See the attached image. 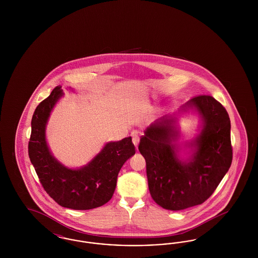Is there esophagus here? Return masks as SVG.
I'll use <instances>...</instances> for the list:
<instances>
[{"mask_svg": "<svg viewBox=\"0 0 258 258\" xmlns=\"http://www.w3.org/2000/svg\"><path fill=\"white\" fill-rule=\"evenodd\" d=\"M133 142H134L135 147L137 148L138 143H139V136L138 135H133Z\"/></svg>", "mask_w": 258, "mask_h": 258, "instance_id": "1", "label": "esophagus"}]
</instances>
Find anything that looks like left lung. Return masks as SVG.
Instances as JSON below:
<instances>
[{
    "label": "left lung",
    "instance_id": "obj_1",
    "mask_svg": "<svg viewBox=\"0 0 258 258\" xmlns=\"http://www.w3.org/2000/svg\"><path fill=\"white\" fill-rule=\"evenodd\" d=\"M198 112L203 120L200 135L188 146L196 147L188 161L177 156L172 140L174 120L162 117L144 132L139 152L146 160L151 197L160 207L180 211L200 205L213 195L232 162L230 119L221 102L212 96L190 98L183 107Z\"/></svg>",
    "mask_w": 258,
    "mask_h": 258
}]
</instances>
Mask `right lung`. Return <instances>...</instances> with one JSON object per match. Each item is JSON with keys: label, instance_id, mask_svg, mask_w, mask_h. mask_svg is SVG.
Segmentation results:
<instances>
[{"label": "right lung", "instance_id": "1", "mask_svg": "<svg viewBox=\"0 0 258 258\" xmlns=\"http://www.w3.org/2000/svg\"><path fill=\"white\" fill-rule=\"evenodd\" d=\"M62 96L57 86L42 100L32 118L29 157L44 190L61 207L90 210L104 205L115 191L123 163L135 154L132 137L107 143L94 160L80 169H70L55 160L45 140L50 112Z\"/></svg>", "mask_w": 258, "mask_h": 258}]
</instances>
